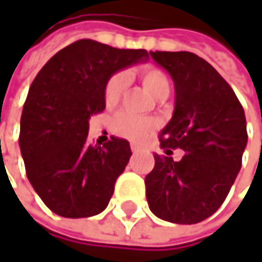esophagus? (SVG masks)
<instances>
[{"label":"esophagus","instance_id":"34e87169","mask_svg":"<svg viewBox=\"0 0 262 262\" xmlns=\"http://www.w3.org/2000/svg\"><path fill=\"white\" fill-rule=\"evenodd\" d=\"M130 148H132V151H133V153H138V151H139V147H138V145H135V144H132Z\"/></svg>","mask_w":262,"mask_h":262}]
</instances>
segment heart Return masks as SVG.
<instances>
[{"label":"heart","instance_id":"obj_1","mask_svg":"<svg viewBox=\"0 0 262 262\" xmlns=\"http://www.w3.org/2000/svg\"><path fill=\"white\" fill-rule=\"evenodd\" d=\"M139 80H141L142 86L156 98L164 100L168 97L171 84H170V80L164 71L153 68V67L142 68L139 71ZM124 88H126V77L123 74H115L107 80V83L104 86L106 104L114 106L120 100ZM155 127H156V123L153 120L136 117V115L129 114V112H121L120 115H117V118L112 123V129L118 136L130 139V141L144 139Z\"/></svg>","mask_w":262,"mask_h":262}]
</instances>
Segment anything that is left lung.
<instances>
[{
	"instance_id": "left-lung-1",
	"label": "left lung",
	"mask_w": 262,
	"mask_h": 262,
	"mask_svg": "<svg viewBox=\"0 0 262 262\" xmlns=\"http://www.w3.org/2000/svg\"><path fill=\"white\" fill-rule=\"evenodd\" d=\"M174 81V112L159 135L161 148L145 176L150 211L170 223L194 225L225 202L247 144L246 117L235 92L205 59L188 51H150Z\"/></svg>"
}]
</instances>
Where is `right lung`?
Wrapping results in <instances>:
<instances>
[{
    "instance_id": "1",
    "label": "right lung",
    "mask_w": 262,
    "mask_h": 262,
    "mask_svg": "<svg viewBox=\"0 0 262 262\" xmlns=\"http://www.w3.org/2000/svg\"><path fill=\"white\" fill-rule=\"evenodd\" d=\"M145 60V50L80 39L56 53L33 80L19 147L28 181L54 214L81 219L106 209L130 159V144L115 136L103 147L88 144L89 118L106 107L107 80Z\"/></svg>"
}]
</instances>
